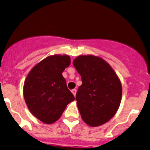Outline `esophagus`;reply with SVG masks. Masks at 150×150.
<instances>
[{
    "mask_svg": "<svg viewBox=\"0 0 150 150\" xmlns=\"http://www.w3.org/2000/svg\"><path fill=\"white\" fill-rule=\"evenodd\" d=\"M72 93L73 94L74 96L76 95V89H75V88H74V89H72Z\"/></svg>",
    "mask_w": 150,
    "mask_h": 150,
    "instance_id": "1",
    "label": "esophagus"
}]
</instances>
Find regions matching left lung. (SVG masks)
<instances>
[{
  "label": "left lung",
  "mask_w": 150,
  "mask_h": 150,
  "mask_svg": "<svg viewBox=\"0 0 150 150\" xmlns=\"http://www.w3.org/2000/svg\"><path fill=\"white\" fill-rule=\"evenodd\" d=\"M73 65L82 80L76 94L81 118L91 127L105 124L115 115L120 105V80L109 64L98 56H79Z\"/></svg>",
  "instance_id": "obj_1"
}]
</instances>
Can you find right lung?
Wrapping results in <instances>:
<instances>
[{
    "instance_id": "right-lung-1",
    "label": "right lung",
    "mask_w": 150,
    "mask_h": 150,
    "mask_svg": "<svg viewBox=\"0 0 150 150\" xmlns=\"http://www.w3.org/2000/svg\"><path fill=\"white\" fill-rule=\"evenodd\" d=\"M70 64L67 55L48 56L35 65L25 80L23 96L29 110L45 124L57 121L74 95L62 72Z\"/></svg>"
}]
</instances>
